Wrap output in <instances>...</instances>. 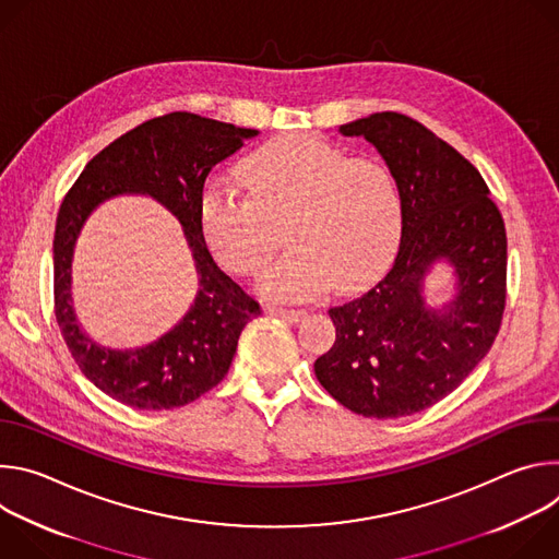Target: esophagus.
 <instances>
[{"instance_id":"34e87169","label":"esophagus","mask_w":559,"mask_h":559,"mask_svg":"<svg viewBox=\"0 0 559 559\" xmlns=\"http://www.w3.org/2000/svg\"><path fill=\"white\" fill-rule=\"evenodd\" d=\"M265 311L267 313H272V316H278V318H285V321H292V323H296V321H300L302 318V309H292V307H278V305H267L265 307Z\"/></svg>"}]
</instances>
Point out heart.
<instances>
[{
    "mask_svg": "<svg viewBox=\"0 0 559 559\" xmlns=\"http://www.w3.org/2000/svg\"><path fill=\"white\" fill-rule=\"evenodd\" d=\"M248 197L221 179L203 186L199 225L212 257L238 276L259 274L270 298L298 300L356 289L393 259L403 236V197L378 156H349L311 134H285L243 164Z\"/></svg>",
    "mask_w": 559,
    "mask_h": 559,
    "instance_id": "1",
    "label": "heart"
}]
</instances>
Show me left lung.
<instances>
[{
	"mask_svg": "<svg viewBox=\"0 0 559 559\" xmlns=\"http://www.w3.org/2000/svg\"><path fill=\"white\" fill-rule=\"evenodd\" d=\"M338 132L365 136L393 170L403 236L382 281L330 309L336 343L313 371L349 412L403 418L442 401L491 349L507 302V229L483 175L420 121L373 112ZM440 258L459 276L444 312L421 298L424 274Z\"/></svg>",
	"mask_w": 559,
	"mask_h": 559,
	"instance_id": "left-lung-1",
	"label": "left lung"
}]
</instances>
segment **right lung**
<instances>
[{"instance_id":"1","label":"right lung","mask_w":559,"mask_h":559,"mask_svg":"<svg viewBox=\"0 0 559 559\" xmlns=\"http://www.w3.org/2000/svg\"><path fill=\"white\" fill-rule=\"evenodd\" d=\"M254 134L259 130L194 112L154 117L93 156L63 197L52 241L55 318L79 369L112 401L145 412L197 401L225 378L238 336L261 313V305L218 270L199 225V197L210 170ZM128 191L150 193L182 221L200 292L185 321L166 337L141 350L115 353L78 330L69 305V261L87 214L102 200Z\"/></svg>"}]
</instances>
